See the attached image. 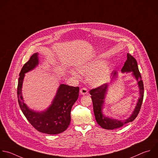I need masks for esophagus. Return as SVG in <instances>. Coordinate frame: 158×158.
Segmentation results:
<instances>
[{
  "label": "esophagus",
  "instance_id": "1",
  "mask_svg": "<svg viewBox=\"0 0 158 158\" xmlns=\"http://www.w3.org/2000/svg\"><path fill=\"white\" fill-rule=\"evenodd\" d=\"M80 93L81 95H87L88 94V90L86 88H82L80 90Z\"/></svg>",
  "mask_w": 158,
  "mask_h": 158
}]
</instances>
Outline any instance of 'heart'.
Masks as SVG:
<instances>
[{
    "mask_svg": "<svg viewBox=\"0 0 158 158\" xmlns=\"http://www.w3.org/2000/svg\"><path fill=\"white\" fill-rule=\"evenodd\" d=\"M80 74L84 76H89V81L93 86H100L106 83L109 77L110 68L105 64V61L101 59L88 61L79 66L77 68ZM71 74L79 79V75L74 71Z\"/></svg>",
    "mask_w": 158,
    "mask_h": 158,
    "instance_id": "1",
    "label": "heart"
}]
</instances>
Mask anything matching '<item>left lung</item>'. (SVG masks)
I'll use <instances>...</instances> for the list:
<instances>
[{
	"mask_svg": "<svg viewBox=\"0 0 158 158\" xmlns=\"http://www.w3.org/2000/svg\"><path fill=\"white\" fill-rule=\"evenodd\" d=\"M122 72L130 73L132 72L133 76L135 77L138 82V87L139 89V97L137 102L135 109L131 116L124 120H118L117 119L110 118L105 116L102 113V108L104 104V99L107 92L108 84H104L97 88L90 90V94L92 100L94 113L95 120L97 123L103 128L107 130H114L122 127L124 125L133 122L137 117L140 110L144 96V87L143 82L141 79V76L138 69L136 60L129 53L127 54V60L125 61L124 66L122 69ZM112 80L117 77V73L113 71L112 73Z\"/></svg>",
	"mask_w": 158,
	"mask_h": 158,
	"instance_id": "1",
	"label": "left lung"
}]
</instances>
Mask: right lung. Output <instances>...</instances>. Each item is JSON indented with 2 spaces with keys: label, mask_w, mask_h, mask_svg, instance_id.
I'll use <instances>...</instances> for the list:
<instances>
[{
  "label": "right lung",
  "mask_w": 158,
  "mask_h": 158,
  "mask_svg": "<svg viewBox=\"0 0 158 158\" xmlns=\"http://www.w3.org/2000/svg\"><path fill=\"white\" fill-rule=\"evenodd\" d=\"M38 53L33 54L22 68L19 78L17 97L20 107L30 124L38 131L57 135L64 131L71 122V110L79 97V87L60 84L51 106L44 111L36 112L29 109L22 94L25 74L39 64Z\"/></svg>",
  "instance_id": "obj_1"
}]
</instances>
